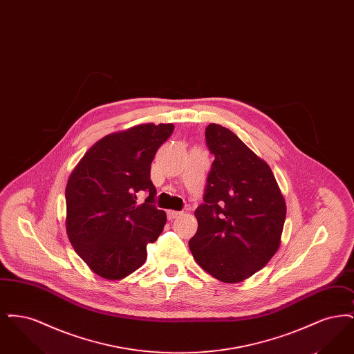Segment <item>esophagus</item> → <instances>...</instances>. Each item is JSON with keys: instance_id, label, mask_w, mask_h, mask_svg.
Listing matches in <instances>:
<instances>
[{"instance_id": "34e87169", "label": "esophagus", "mask_w": 354, "mask_h": 354, "mask_svg": "<svg viewBox=\"0 0 354 354\" xmlns=\"http://www.w3.org/2000/svg\"><path fill=\"white\" fill-rule=\"evenodd\" d=\"M182 215H183L182 211H172V209L167 211V218H169V220L176 219V218H179Z\"/></svg>"}]
</instances>
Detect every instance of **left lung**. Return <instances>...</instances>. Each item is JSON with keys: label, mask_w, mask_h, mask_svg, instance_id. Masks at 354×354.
I'll use <instances>...</instances> for the list:
<instances>
[{"label": "left lung", "mask_w": 354, "mask_h": 354, "mask_svg": "<svg viewBox=\"0 0 354 354\" xmlns=\"http://www.w3.org/2000/svg\"><path fill=\"white\" fill-rule=\"evenodd\" d=\"M205 145L215 160L188 245L205 272L223 283H239L279 250L286 201L270 166L231 130L208 124Z\"/></svg>", "instance_id": "obj_1"}]
</instances>
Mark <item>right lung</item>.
I'll use <instances>...</instances> for the list:
<instances>
[{
    "instance_id": "right-lung-1",
    "label": "right lung",
    "mask_w": 354,
    "mask_h": 354,
    "mask_svg": "<svg viewBox=\"0 0 354 354\" xmlns=\"http://www.w3.org/2000/svg\"><path fill=\"white\" fill-rule=\"evenodd\" d=\"M172 131V123H147L107 135L84 153L68 178V240L103 279L119 280L142 267L147 244L163 231L167 218L155 205L150 169ZM140 190L149 194L142 205L136 202Z\"/></svg>"
}]
</instances>
